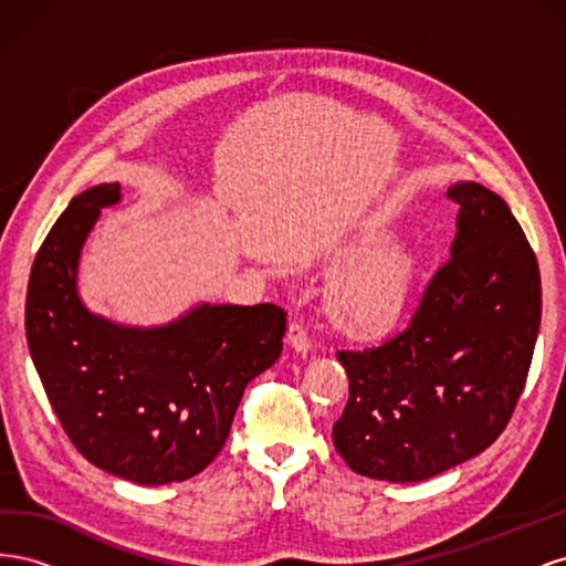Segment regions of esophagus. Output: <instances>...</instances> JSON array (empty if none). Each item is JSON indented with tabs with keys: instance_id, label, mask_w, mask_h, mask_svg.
<instances>
[{
	"instance_id": "34e87169",
	"label": "esophagus",
	"mask_w": 566,
	"mask_h": 566,
	"mask_svg": "<svg viewBox=\"0 0 566 566\" xmlns=\"http://www.w3.org/2000/svg\"><path fill=\"white\" fill-rule=\"evenodd\" d=\"M287 339L290 345H293L295 352L306 354L312 349V333H310V325L304 321H293L290 323V331H287Z\"/></svg>"
}]
</instances>
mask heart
<instances>
[{
	"label": "heart",
	"instance_id": "obj_1",
	"mask_svg": "<svg viewBox=\"0 0 566 566\" xmlns=\"http://www.w3.org/2000/svg\"><path fill=\"white\" fill-rule=\"evenodd\" d=\"M416 262L406 250H387L356 264L331 290V312L339 328L356 335L380 333L406 310Z\"/></svg>",
	"mask_w": 566,
	"mask_h": 566
}]
</instances>
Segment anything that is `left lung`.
Masks as SVG:
<instances>
[{
  "mask_svg": "<svg viewBox=\"0 0 566 566\" xmlns=\"http://www.w3.org/2000/svg\"><path fill=\"white\" fill-rule=\"evenodd\" d=\"M451 256L408 325L382 345L339 349L349 375L333 443L382 482H422L489 449L522 397L541 325L536 254L505 200L474 181L449 188Z\"/></svg>",
  "mask_w": 566,
  "mask_h": 566,
  "instance_id": "left-lung-1",
  "label": "left lung"
}]
</instances>
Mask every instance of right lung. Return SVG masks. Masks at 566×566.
I'll return each mask as SVG.
<instances>
[{
    "label": "right lung",
    "mask_w": 566,
    "mask_h": 566,
    "mask_svg": "<svg viewBox=\"0 0 566 566\" xmlns=\"http://www.w3.org/2000/svg\"><path fill=\"white\" fill-rule=\"evenodd\" d=\"M117 184L75 196L30 271L25 335L46 399L92 465L136 484L184 482L227 443L250 380L279 361V304H202L163 328L92 316L75 293L80 248Z\"/></svg>",
    "instance_id": "obj_1"
}]
</instances>
